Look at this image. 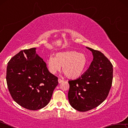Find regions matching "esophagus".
I'll return each instance as SVG.
<instances>
[{
    "mask_svg": "<svg viewBox=\"0 0 128 128\" xmlns=\"http://www.w3.org/2000/svg\"><path fill=\"white\" fill-rule=\"evenodd\" d=\"M63 81H64L63 80H62V79H60V78L58 79V82H59V84H61L62 82Z\"/></svg>",
    "mask_w": 128,
    "mask_h": 128,
    "instance_id": "obj_1",
    "label": "esophagus"
}]
</instances>
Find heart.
Masks as SVG:
<instances>
[{
  "instance_id": "1",
  "label": "heart",
  "mask_w": 128,
  "mask_h": 128,
  "mask_svg": "<svg viewBox=\"0 0 128 128\" xmlns=\"http://www.w3.org/2000/svg\"><path fill=\"white\" fill-rule=\"evenodd\" d=\"M88 62L84 54L76 51L60 52L55 57L51 56L47 60V66L50 72L55 74L62 66L64 74L69 78L74 79L81 76L88 66Z\"/></svg>"
}]
</instances>
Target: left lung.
<instances>
[{
    "label": "left lung",
    "mask_w": 128,
    "mask_h": 128,
    "mask_svg": "<svg viewBox=\"0 0 128 128\" xmlns=\"http://www.w3.org/2000/svg\"><path fill=\"white\" fill-rule=\"evenodd\" d=\"M93 60L81 77L69 81L68 100L70 106L80 112L89 111L104 101L111 88L113 66L101 52L86 47Z\"/></svg>",
    "instance_id": "obj_1"
}]
</instances>
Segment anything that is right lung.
I'll list each match as a JSON object with an SVG mask.
<instances>
[{
    "label": "right lung",
    "mask_w": 128,
    "mask_h": 128,
    "mask_svg": "<svg viewBox=\"0 0 128 128\" xmlns=\"http://www.w3.org/2000/svg\"><path fill=\"white\" fill-rule=\"evenodd\" d=\"M6 80L14 100L21 107L37 110L48 104L58 78L49 72L36 48L19 52L8 62Z\"/></svg>",
    "instance_id": "add662e5"
}]
</instances>
